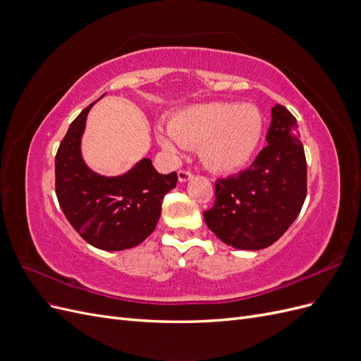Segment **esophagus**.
<instances>
[{
    "instance_id": "34e87169",
    "label": "esophagus",
    "mask_w": 361,
    "mask_h": 361,
    "mask_svg": "<svg viewBox=\"0 0 361 361\" xmlns=\"http://www.w3.org/2000/svg\"><path fill=\"white\" fill-rule=\"evenodd\" d=\"M178 179H179V182H188L190 179H192V173L187 171V170H180L178 173Z\"/></svg>"
}]
</instances>
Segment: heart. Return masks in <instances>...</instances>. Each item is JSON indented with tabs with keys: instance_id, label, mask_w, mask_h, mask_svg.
Listing matches in <instances>:
<instances>
[{
	"instance_id": "heart-1",
	"label": "heart",
	"mask_w": 361,
	"mask_h": 361,
	"mask_svg": "<svg viewBox=\"0 0 361 361\" xmlns=\"http://www.w3.org/2000/svg\"><path fill=\"white\" fill-rule=\"evenodd\" d=\"M264 130V120L251 104L211 102L178 111L169 133H159L162 149L178 154L182 147L200 146L204 166L220 174L243 170L253 158Z\"/></svg>"
}]
</instances>
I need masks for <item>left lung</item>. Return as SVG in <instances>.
Here are the masks:
<instances>
[{"instance_id":"left-lung-1","label":"left lung","mask_w":361,"mask_h":361,"mask_svg":"<svg viewBox=\"0 0 361 361\" xmlns=\"http://www.w3.org/2000/svg\"><path fill=\"white\" fill-rule=\"evenodd\" d=\"M268 146L251 167L215 183L206 226L226 245L262 250L274 244L298 216L307 192V164L298 123L285 106L271 108Z\"/></svg>"}]
</instances>
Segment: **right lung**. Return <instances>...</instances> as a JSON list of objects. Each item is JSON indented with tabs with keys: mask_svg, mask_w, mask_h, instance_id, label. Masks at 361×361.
Masks as SVG:
<instances>
[{
	"mask_svg": "<svg viewBox=\"0 0 361 361\" xmlns=\"http://www.w3.org/2000/svg\"><path fill=\"white\" fill-rule=\"evenodd\" d=\"M90 104L71 123L56 157V192L61 209L90 245L120 251L141 244L155 231L162 199L178 183V174H159L149 158L128 171L104 176L82 158L81 141Z\"/></svg>",
	"mask_w": 361,
	"mask_h": 361,
	"instance_id": "right-lung-1",
	"label": "right lung"
}]
</instances>
